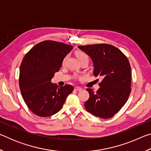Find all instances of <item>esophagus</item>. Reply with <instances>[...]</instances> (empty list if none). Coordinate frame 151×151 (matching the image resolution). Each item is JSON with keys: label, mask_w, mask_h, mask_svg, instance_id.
Returning <instances> with one entry per match:
<instances>
[{"label": "esophagus", "mask_w": 151, "mask_h": 151, "mask_svg": "<svg viewBox=\"0 0 151 151\" xmlns=\"http://www.w3.org/2000/svg\"><path fill=\"white\" fill-rule=\"evenodd\" d=\"M75 90L76 91H82V88L81 87H79V86H76V87H75Z\"/></svg>", "instance_id": "esophagus-1"}]
</instances>
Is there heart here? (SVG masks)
Listing matches in <instances>:
<instances>
[{
    "label": "heart",
    "mask_w": 151,
    "mask_h": 151,
    "mask_svg": "<svg viewBox=\"0 0 151 151\" xmlns=\"http://www.w3.org/2000/svg\"><path fill=\"white\" fill-rule=\"evenodd\" d=\"M76 57H78L79 60H81V59H83V58H88V55H86V53L83 52H76ZM66 57L64 58V59L63 60V62H62L63 65H65V63L66 62Z\"/></svg>",
    "instance_id": "1"
}]
</instances>
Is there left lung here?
Instances as JSON below:
<instances>
[{
    "label": "left lung",
    "instance_id": "obj_1",
    "mask_svg": "<svg viewBox=\"0 0 151 151\" xmlns=\"http://www.w3.org/2000/svg\"><path fill=\"white\" fill-rule=\"evenodd\" d=\"M91 58L93 74L102 81L96 92L86 88L89 99L86 111L101 119H109L127 103L131 91V68L127 57L119 48L109 44L78 46Z\"/></svg>",
    "mask_w": 151,
    "mask_h": 151
}]
</instances>
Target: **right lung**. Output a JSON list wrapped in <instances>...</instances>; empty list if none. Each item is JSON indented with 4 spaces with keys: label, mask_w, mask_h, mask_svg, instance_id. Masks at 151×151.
Returning a JSON list of instances; mask_svg holds the SVG:
<instances>
[{
    "label": "right lung",
    "mask_w": 151,
    "mask_h": 151,
    "mask_svg": "<svg viewBox=\"0 0 151 151\" xmlns=\"http://www.w3.org/2000/svg\"><path fill=\"white\" fill-rule=\"evenodd\" d=\"M73 46L54 40H45L33 47L20 66L19 87L24 103L36 115L52 116L62 108L72 85L58 87L51 83L55 73L73 49Z\"/></svg>",
    "instance_id": "right-lung-1"
}]
</instances>
